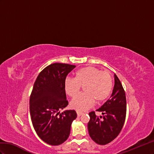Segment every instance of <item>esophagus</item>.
I'll return each mask as SVG.
<instances>
[{
	"label": "esophagus",
	"instance_id": "obj_1",
	"mask_svg": "<svg viewBox=\"0 0 154 154\" xmlns=\"http://www.w3.org/2000/svg\"><path fill=\"white\" fill-rule=\"evenodd\" d=\"M77 116H78V117H80L81 115H82L83 113H82V112H81L77 111Z\"/></svg>",
	"mask_w": 154,
	"mask_h": 154
}]
</instances>
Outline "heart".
I'll list each match as a JSON object with an SVG mask.
<instances>
[{"label": "heart", "mask_w": 154, "mask_h": 154, "mask_svg": "<svg viewBox=\"0 0 154 154\" xmlns=\"http://www.w3.org/2000/svg\"><path fill=\"white\" fill-rule=\"evenodd\" d=\"M81 86L85 93L76 96L70 106L77 111H85L93 106L95 101L101 103L110 95L113 88V78L110 73L102 72L92 66L81 68L75 74V78H67L64 81V90L70 97L78 94Z\"/></svg>", "instance_id": "b5f03b06"}]
</instances>
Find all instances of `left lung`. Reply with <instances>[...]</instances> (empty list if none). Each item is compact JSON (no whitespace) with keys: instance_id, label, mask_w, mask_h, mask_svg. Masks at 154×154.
<instances>
[{"instance_id":"1","label":"left lung","mask_w":154,"mask_h":154,"mask_svg":"<svg viewBox=\"0 0 154 154\" xmlns=\"http://www.w3.org/2000/svg\"><path fill=\"white\" fill-rule=\"evenodd\" d=\"M115 85L110 97L96 111L101 112L98 117L95 112L89 113L90 119L88 129L92 140L104 145L116 139L124 125L126 114L125 92L121 82L114 74Z\"/></svg>"}]
</instances>
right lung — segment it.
Listing matches in <instances>:
<instances>
[{
	"label": "right lung",
	"instance_id": "1",
	"mask_svg": "<svg viewBox=\"0 0 154 154\" xmlns=\"http://www.w3.org/2000/svg\"><path fill=\"white\" fill-rule=\"evenodd\" d=\"M76 66L54 63L38 74L29 99V112L33 128L43 141L59 145L68 138L71 125L77 117L75 110H65L68 104L64 90L68 74Z\"/></svg>",
	"mask_w": 154,
	"mask_h": 154
}]
</instances>
